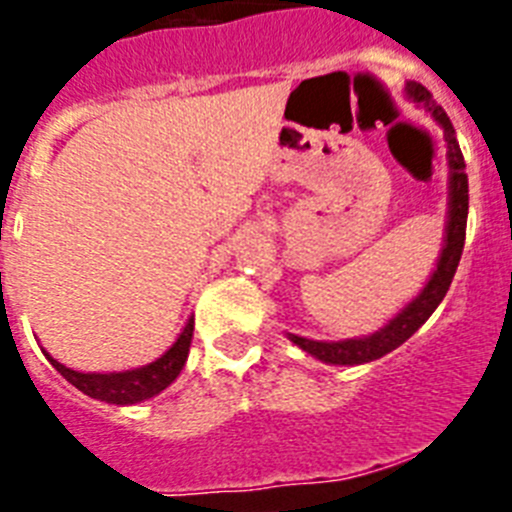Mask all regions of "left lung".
Listing matches in <instances>:
<instances>
[{
  "label": "left lung",
  "instance_id": "left-lung-1",
  "mask_svg": "<svg viewBox=\"0 0 512 512\" xmlns=\"http://www.w3.org/2000/svg\"><path fill=\"white\" fill-rule=\"evenodd\" d=\"M405 94H408L410 102L420 104V107L431 112L433 120L443 128V138H446V158H449V220H446V238H443L441 256H438L431 279L420 289V295L402 307L390 323L379 328L377 333H372V336L346 338V341H310V338L287 333V338L295 346H300L302 351L325 361V364H366V361L382 359L384 354H390L397 346H402L425 320L431 318L433 310L441 305V300L451 287L456 266H459L461 251H464L469 215V182L467 174H464L467 164H464V156H461L454 125H451L449 115L443 112L441 104H436L433 94L423 84L408 81Z\"/></svg>",
  "mask_w": 512,
  "mask_h": 512
}]
</instances>
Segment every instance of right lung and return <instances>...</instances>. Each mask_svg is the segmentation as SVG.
I'll return each instance as SVG.
<instances>
[{
    "instance_id": "1",
    "label": "right lung",
    "mask_w": 512,
    "mask_h": 512,
    "mask_svg": "<svg viewBox=\"0 0 512 512\" xmlns=\"http://www.w3.org/2000/svg\"><path fill=\"white\" fill-rule=\"evenodd\" d=\"M192 333L194 318H189L184 330L179 333V338L174 341V346H171L161 359L140 366V369H128V372H74V369H69V366H63L61 361L53 359L48 351H43V354L45 359L56 366V372L61 374L66 382L74 384L76 390L84 392V395L94 397V400L110 402V405H135V402H143L148 400V397L158 395L161 390H166V387L179 377L182 366L187 364L189 346H192Z\"/></svg>"
}]
</instances>
